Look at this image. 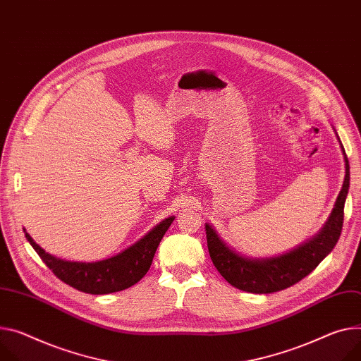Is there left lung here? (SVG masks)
I'll list each match as a JSON object with an SVG mask.
<instances>
[{"mask_svg": "<svg viewBox=\"0 0 361 361\" xmlns=\"http://www.w3.org/2000/svg\"><path fill=\"white\" fill-rule=\"evenodd\" d=\"M340 146L344 154L345 178L336 205L318 234L296 245V248H292L290 252L274 257H247L227 245L212 226L208 223L205 224L211 260L219 274L230 285L250 293H271L283 290L302 281L305 276H308L332 252L343 230L344 204L350 188V164L341 142Z\"/></svg>", "mask_w": 361, "mask_h": 361, "instance_id": "left-lung-1", "label": "left lung"}]
</instances>
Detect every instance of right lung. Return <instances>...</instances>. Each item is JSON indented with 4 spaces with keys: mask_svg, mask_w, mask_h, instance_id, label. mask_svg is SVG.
Returning <instances> with one entry per match:
<instances>
[{
    "mask_svg": "<svg viewBox=\"0 0 361 361\" xmlns=\"http://www.w3.org/2000/svg\"><path fill=\"white\" fill-rule=\"evenodd\" d=\"M175 216L164 218L145 237L131 244L121 253L98 262H69L59 259L43 248L25 231L27 241L32 244L44 264L66 285L91 295H106L124 290L145 277L149 271L157 247L173 223Z\"/></svg>",
    "mask_w": 361,
    "mask_h": 361,
    "instance_id": "add662e5",
    "label": "right lung"
}]
</instances>
